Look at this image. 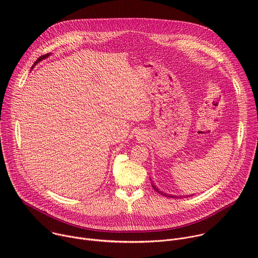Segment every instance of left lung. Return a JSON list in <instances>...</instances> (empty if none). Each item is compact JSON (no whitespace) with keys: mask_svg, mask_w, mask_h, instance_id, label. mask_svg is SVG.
Returning <instances> with one entry per match:
<instances>
[{"mask_svg":"<svg viewBox=\"0 0 258 258\" xmlns=\"http://www.w3.org/2000/svg\"><path fill=\"white\" fill-rule=\"evenodd\" d=\"M151 185H152V188L154 189V191H156V192H158L159 194H161V195H163V196H165V197H169V198H178V196H171V195H168V194H164V193H162L161 191H159L158 189H157V187L154 185V183L153 182H151ZM189 196V195H188ZM187 196V197H188ZM190 197V196H189Z\"/></svg>","mask_w":258,"mask_h":258,"instance_id":"1","label":"left lung"}]
</instances>
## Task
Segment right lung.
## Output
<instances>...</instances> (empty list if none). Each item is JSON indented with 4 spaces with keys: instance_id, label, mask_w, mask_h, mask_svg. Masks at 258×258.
Returning <instances> with one entry per match:
<instances>
[{
    "instance_id": "1",
    "label": "right lung",
    "mask_w": 258,
    "mask_h": 258,
    "mask_svg": "<svg viewBox=\"0 0 258 258\" xmlns=\"http://www.w3.org/2000/svg\"><path fill=\"white\" fill-rule=\"evenodd\" d=\"M48 56H49V54H46V55H43V56H41V57H39V58H38V60H36V61H35V62H34V65H35V64H36V63H38V62H39V61H41V60H43V59H45V58H47V57H48ZM32 67H33V66H32Z\"/></svg>"
}]
</instances>
